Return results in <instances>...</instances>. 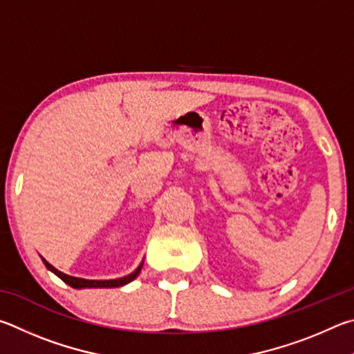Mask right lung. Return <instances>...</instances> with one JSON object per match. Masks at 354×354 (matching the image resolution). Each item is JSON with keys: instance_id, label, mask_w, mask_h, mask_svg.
Wrapping results in <instances>:
<instances>
[{"instance_id": "obj_1", "label": "right lung", "mask_w": 354, "mask_h": 354, "mask_svg": "<svg viewBox=\"0 0 354 354\" xmlns=\"http://www.w3.org/2000/svg\"><path fill=\"white\" fill-rule=\"evenodd\" d=\"M43 263H45L46 269L51 270L53 274L57 275L60 280H64L68 286H71L74 289H85V288H121V286H126L130 281H133L136 277L140 275L141 268H142V261L141 264L136 268L132 274H129L126 277H121V278H116V280H85V278H79V277H71V275H66L64 272H60L54 268V266L49 264L45 258H41Z\"/></svg>"}]
</instances>
